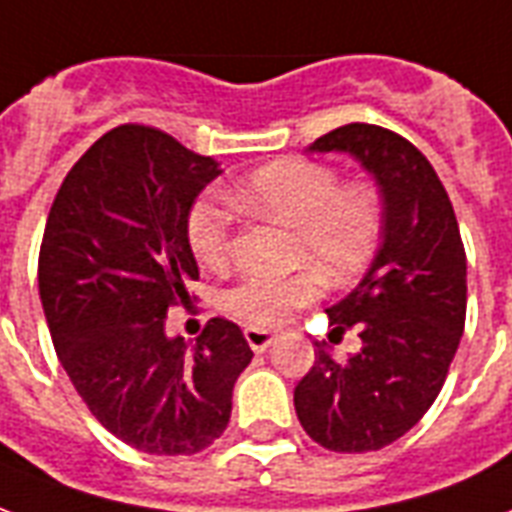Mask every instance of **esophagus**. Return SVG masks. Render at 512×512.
<instances>
[{
	"label": "esophagus",
	"mask_w": 512,
	"mask_h": 512,
	"mask_svg": "<svg viewBox=\"0 0 512 512\" xmlns=\"http://www.w3.org/2000/svg\"><path fill=\"white\" fill-rule=\"evenodd\" d=\"M244 338H247V343L255 351H265L273 341H276V333L263 330V327H247V330H244Z\"/></svg>",
	"instance_id": "obj_1"
}]
</instances>
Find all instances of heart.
I'll list each match as a JSON object with an SVG mask.
<instances>
[{"mask_svg":"<svg viewBox=\"0 0 512 512\" xmlns=\"http://www.w3.org/2000/svg\"><path fill=\"white\" fill-rule=\"evenodd\" d=\"M225 198L255 217L290 225V260L306 265L290 276L249 273L225 292L228 314L249 327L287 322L317 298L319 279L330 287L354 282L384 230V193L373 179L341 182L333 166L308 158L260 166L228 187ZM187 241L198 263L222 271L230 263V214L214 201H198L187 217Z\"/></svg>","mask_w":512,"mask_h":512,"instance_id":"heart-1","label":"heart"}]
</instances>
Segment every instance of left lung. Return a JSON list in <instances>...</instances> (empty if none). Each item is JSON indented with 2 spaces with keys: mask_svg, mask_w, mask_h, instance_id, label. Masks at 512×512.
I'll list each match as a JSON object with an SVG mask.
<instances>
[{
  "mask_svg": "<svg viewBox=\"0 0 512 512\" xmlns=\"http://www.w3.org/2000/svg\"><path fill=\"white\" fill-rule=\"evenodd\" d=\"M333 150L376 177L384 230L357 290L327 308L338 333L360 327L362 349L338 362L317 343L295 411L322 448L365 454L403 438L446 384L467 314V257L446 187L405 136L349 123L308 147Z\"/></svg>",
  "mask_w": 512,
  "mask_h": 512,
  "instance_id": "obj_1",
  "label": "left lung"
}]
</instances>
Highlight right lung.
Wrapping results in <instances>:
<instances>
[{"mask_svg":"<svg viewBox=\"0 0 512 512\" xmlns=\"http://www.w3.org/2000/svg\"><path fill=\"white\" fill-rule=\"evenodd\" d=\"M217 174L161 128L123 123L74 163L45 222L39 298L58 360L101 427L144 454L212 446L252 362L230 319H209L193 351L166 335L169 308L195 298L187 217Z\"/></svg>","mask_w":512,"mask_h":512,"instance_id":"obj_1","label":"right lung"}]
</instances>
